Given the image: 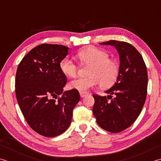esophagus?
Segmentation results:
<instances>
[{"label": "esophagus", "mask_w": 161, "mask_h": 161, "mask_svg": "<svg viewBox=\"0 0 161 161\" xmlns=\"http://www.w3.org/2000/svg\"><path fill=\"white\" fill-rule=\"evenodd\" d=\"M86 95H87V92H80V97L81 98H83L85 97Z\"/></svg>", "instance_id": "34e87169"}]
</instances>
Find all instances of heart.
I'll list each match as a JSON object with an SVG mask.
<instances>
[{
	"mask_svg": "<svg viewBox=\"0 0 161 161\" xmlns=\"http://www.w3.org/2000/svg\"><path fill=\"white\" fill-rule=\"evenodd\" d=\"M77 58L82 64L90 65L87 71L88 76L78 78L71 80V89L85 92L95 86L98 83L101 87L107 88L115 83L119 74V67L115 62L109 59L106 51L96 47H88L77 53ZM60 69L67 77H74L78 67L71 59L66 57L60 61Z\"/></svg>",
	"mask_w": 161,
	"mask_h": 161,
	"instance_id": "1",
	"label": "heart"
}]
</instances>
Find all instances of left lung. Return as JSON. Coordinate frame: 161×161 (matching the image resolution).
Listing matches in <instances>:
<instances>
[{
    "label": "left lung",
    "mask_w": 161,
    "mask_h": 161,
    "mask_svg": "<svg viewBox=\"0 0 161 161\" xmlns=\"http://www.w3.org/2000/svg\"><path fill=\"white\" fill-rule=\"evenodd\" d=\"M99 44L116 48L119 68L116 83L105 91L108 96L93 94L92 112L101 128L119 133L132 125L142 111L147 92V67L140 53L131 44L116 40Z\"/></svg>",
    "instance_id": "obj_1"
}]
</instances>
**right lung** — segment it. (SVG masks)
I'll use <instances>...</instances> for the list:
<instances>
[{
  "label": "right lung",
  "instance_id": "add662e5",
  "mask_svg": "<svg viewBox=\"0 0 161 161\" xmlns=\"http://www.w3.org/2000/svg\"><path fill=\"white\" fill-rule=\"evenodd\" d=\"M68 51L62 45H39L24 57L16 71L15 92L23 115L31 129L45 137L67 130L80 101L78 90L63 92L67 77L59 64Z\"/></svg>",
  "mask_w": 161,
  "mask_h": 161
}]
</instances>
